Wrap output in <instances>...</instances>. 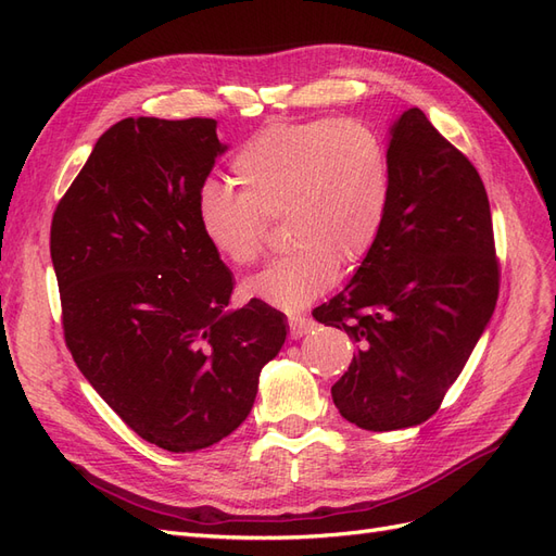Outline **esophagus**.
<instances>
[{
	"mask_svg": "<svg viewBox=\"0 0 556 556\" xmlns=\"http://www.w3.org/2000/svg\"><path fill=\"white\" fill-rule=\"evenodd\" d=\"M315 327V323L311 317H301V315H294L290 317V336L296 341V339H304V336Z\"/></svg>",
	"mask_w": 556,
	"mask_h": 556,
	"instance_id": "34e87169",
	"label": "esophagus"
}]
</instances>
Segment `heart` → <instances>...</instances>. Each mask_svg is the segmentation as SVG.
Segmentation results:
<instances>
[{"label":"heart","instance_id":"1","mask_svg":"<svg viewBox=\"0 0 556 556\" xmlns=\"http://www.w3.org/2000/svg\"><path fill=\"white\" fill-rule=\"evenodd\" d=\"M241 192L206 185L197 201L204 239L233 266L257 262L264 220L285 215L294 245L243 285L248 299L296 313L327 292L339 264L374 250L392 201V162L380 134L359 121L268 125L231 157Z\"/></svg>","mask_w":556,"mask_h":556}]
</instances>
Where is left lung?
Listing matches in <instances>:
<instances>
[{
  "label": "left lung",
  "instance_id": "1",
  "mask_svg": "<svg viewBox=\"0 0 556 556\" xmlns=\"http://www.w3.org/2000/svg\"><path fill=\"white\" fill-rule=\"evenodd\" d=\"M387 150L392 201L380 237L345 288L313 311L357 343L331 396L366 431L408 429L439 410L498 296L492 211L476 166L419 109L392 123Z\"/></svg>",
  "mask_w": 556,
  "mask_h": 556
}]
</instances>
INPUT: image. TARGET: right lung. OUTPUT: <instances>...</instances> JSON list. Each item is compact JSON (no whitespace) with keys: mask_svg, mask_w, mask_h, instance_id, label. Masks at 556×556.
Listing matches in <instances>:
<instances>
[{"mask_svg":"<svg viewBox=\"0 0 556 556\" xmlns=\"http://www.w3.org/2000/svg\"><path fill=\"white\" fill-rule=\"evenodd\" d=\"M213 117H125L94 143L50 225L64 339L143 441L197 452L237 431L285 315L250 299L204 239L197 201L227 146Z\"/></svg>","mask_w":556,"mask_h":556,"instance_id":"1","label":"right lung"}]
</instances>
